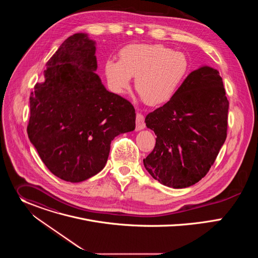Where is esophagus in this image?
Segmentation results:
<instances>
[{
  "label": "esophagus",
  "mask_w": 258,
  "mask_h": 258,
  "mask_svg": "<svg viewBox=\"0 0 258 258\" xmlns=\"http://www.w3.org/2000/svg\"><path fill=\"white\" fill-rule=\"evenodd\" d=\"M145 118H144V115L140 112L137 113L136 115V130L137 131H141L143 128H145Z\"/></svg>",
  "instance_id": "obj_1"
}]
</instances>
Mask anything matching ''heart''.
<instances>
[{"mask_svg":"<svg viewBox=\"0 0 258 258\" xmlns=\"http://www.w3.org/2000/svg\"><path fill=\"white\" fill-rule=\"evenodd\" d=\"M189 72L185 54L161 45H128L119 52V61L107 60L105 77L112 92L128 91L132 78L136 90L149 105L167 103L177 93Z\"/></svg>","mask_w":258,"mask_h":258,"instance_id":"b5f03b06","label":"heart"}]
</instances>
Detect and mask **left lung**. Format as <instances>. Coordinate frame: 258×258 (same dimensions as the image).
Instances as JSON below:
<instances>
[{
    "instance_id": "1",
    "label": "left lung",
    "mask_w": 258,
    "mask_h": 258,
    "mask_svg": "<svg viewBox=\"0 0 258 258\" xmlns=\"http://www.w3.org/2000/svg\"><path fill=\"white\" fill-rule=\"evenodd\" d=\"M228 111L219 72L209 66L192 71L174 97L145 118L157 136L153 151L143 160L145 168L170 188L198 182L227 139Z\"/></svg>"
}]
</instances>
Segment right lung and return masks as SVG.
Here are the masks:
<instances>
[{"mask_svg": "<svg viewBox=\"0 0 258 258\" xmlns=\"http://www.w3.org/2000/svg\"><path fill=\"white\" fill-rule=\"evenodd\" d=\"M95 53L87 33L69 36L29 98L28 138L48 169L70 182L101 171L111 141L136 127L132 103L108 92L95 72Z\"/></svg>", "mask_w": 258, "mask_h": 258, "instance_id": "right-lung-1", "label": "right lung"}]
</instances>
